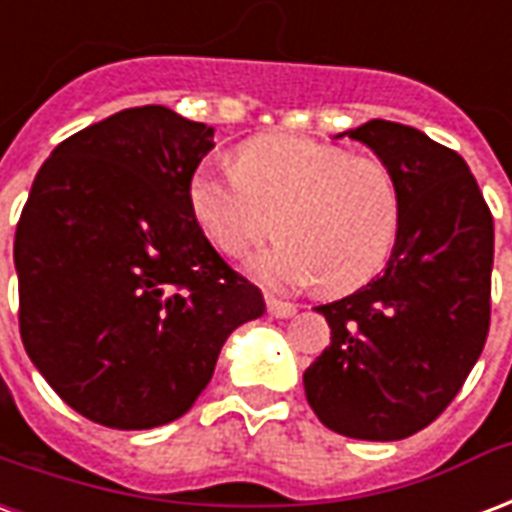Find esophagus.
<instances>
[{
	"label": "esophagus",
	"instance_id": "obj_1",
	"mask_svg": "<svg viewBox=\"0 0 512 512\" xmlns=\"http://www.w3.org/2000/svg\"><path fill=\"white\" fill-rule=\"evenodd\" d=\"M266 309L271 317H279V320H285V317H293L298 312V306L295 304H287V301H279V298H266Z\"/></svg>",
	"mask_w": 512,
	"mask_h": 512
}]
</instances>
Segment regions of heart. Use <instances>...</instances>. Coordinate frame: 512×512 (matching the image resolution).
<instances>
[{"label":"heart","mask_w":512,"mask_h":512,"mask_svg":"<svg viewBox=\"0 0 512 512\" xmlns=\"http://www.w3.org/2000/svg\"><path fill=\"white\" fill-rule=\"evenodd\" d=\"M189 211L227 257L266 238L249 274L271 287L312 285L325 295L369 282L401 227V189L377 157L298 135H257L236 149V170L200 165L189 176Z\"/></svg>","instance_id":"1"}]
</instances>
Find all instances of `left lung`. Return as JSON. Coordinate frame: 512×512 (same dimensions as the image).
Segmentation results:
<instances>
[{
    "label": "left lung",
    "instance_id": "left-lung-1",
    "mask_svg": "<svg viewBox=\"0 0 512 512\" xmlns=\"http://www.w3.org/2000/svg\"><path fill=\"white\" fill-rule=\"evenodd\" d=\"M344 135L393 170L401 227L380 276L317 306L331 344L304 372L306 401L336 434L393 442L426 429L483 352L494 219L467 162L426 132L372 119Z\"/></svg>",
    "mask_w": 512,
    "mask_h": 512
}]
</instances>
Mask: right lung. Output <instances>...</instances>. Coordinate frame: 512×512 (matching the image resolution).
I'll return each instance as SVG.
<instances>
[{"label":"right lung","instance_id":"obj_1","mask_svg":"<svg viewBox=\"0 0 512 512\" xmlns=\"http://www.w3.org/2000/svg\"><path fill=\"white\" fill-rule=\"evenodd\" d=\"M214 127L127 108L59 143L18 227L26 355L83 418L165 426L195 404L238 325L266 312L189 211Z\"/></svg>","mask_w":512,"mask_h":512}]
</instances>
